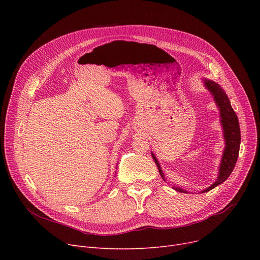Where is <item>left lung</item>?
I'll return each mask as SVG.
<instances>
[{
	"label": "left lung",
	"mask_w": 260,
	"mask_h": 260,
	"mask_svg": "<svg viewBox=\"0 0 260 260\" xmlns=\"http://www.w3.org/2000/svg\"><path fill=\"white\" fill-rule=\"evenodd\" d=\"M203 81H204L203 82L204 85H206V87L211 91L218 108H219L220 122L223 129V137L225 142V147L223 149V154H222L220 167H219V173H218L217 179L211 186L202 190V193H207L209 190L216 187L217 185L224 182L229 178V176L232 174V172H233L237 158H238V154H239L241 138H240V127H239L237 115L234 112V109L232 108L231 102L228 98L225 91L220 87L219 84L215 83L214 81L207 80V79H204ZM152 156L156 163V166L158 167L162 179L166 181L165 174H163L161 170V167L159 165L157 158L153 153H152ZM174 188L177 190V192L186 193V190L182 189L181 187L174 186Z\"/></svg>",
	"instance_id": "left-lung-1"
}]
</instances>
